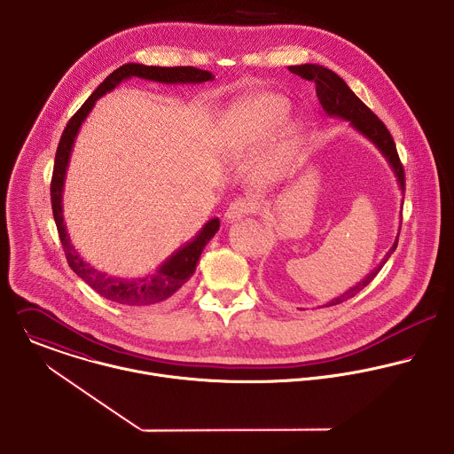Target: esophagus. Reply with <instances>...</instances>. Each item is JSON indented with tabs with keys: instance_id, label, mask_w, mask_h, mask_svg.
<instances>
[{
	"instance_id": "obj_1",
	"label": "esophagus",
	"mask_w": 454,
	"mask_h": 454,
	"mask_svg": "<svg viewBox=\"0 0 454 454\" xmlns=\"http://www.w3.org/2000/svg\"><path fill=\"white\" fill-rule=\"evenodd\" d=\"M256 208H258V207H256V201H254L253 198L240 196V198H237L235 201L230 203V207L226 208L224 219H226L228 223H231V221H237V219H240V217H244V215H247V214H253Z\"/></svg>"
}]
</instances>
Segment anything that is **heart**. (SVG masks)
I'll return each instance as SVG.
<instances>
[{
  "label": "heart",
  "mask_w": 454,
  "mask_h": 454,
  "mask_svg": "<svg viewBox=\"0 0 454 454\" xmlns=\"http://www.w3.org/2000/svg\"><path fill=\"white\" fill-rule=\"evenodd\" d=\"M288 98L263 93L240 98L219 121V145L226 152L249 148L272 136L288 118Z\"/></svg>",
  "instance_id": "1"
}]
</instances>
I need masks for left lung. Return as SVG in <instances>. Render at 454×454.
<instances>
[{
    "label": "left lung",
    "mask_w": 454,
    "mask_h": 454,
    "mask_svg": "<svg viewBox=\"0 0 454 454\" xmlns=\"http://www.w3.org/2000/svg\"><path fill=\"white\" fill-rule=\"evenodd\" d=\"M288 70L292 74L301 75L306 81L315 82L317 97H318L324 111L329 116H338V118L348 120L354 129H357L361 134H364L382 152V155L387 159V162L391 164V168L398 178L402 192H405V171H403V164L396 152V145H395L391 132L387 130L384 121L348 88V84L336 72H333L322 65H313V63L294 65V67H288ZM398 237H400V233H398ZM398 237H396L393 247L384 256L382 263L375 270H372L363 281H359L348 292H345L343 295L333 299L331 302H327L324 306L329 308V306L341 304V302L356 297L364 286H368L373 281V278L380 272L384 263L389 260V256L395 253V249L398 247Z\"/></svg>",
    "instance_id": "1"
}]
</instances>
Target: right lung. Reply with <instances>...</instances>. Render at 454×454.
Instances as JSON below:
<instances>
[{
    "instance_id": "obj_1",
    "label": "right lung",
    "mask_w": 454,
    "mask_h": 454,
    "mask_svg": "<svg viewBox=\"0 0 454 454\" xmlns=\"http://www.w3.org/2000/svg\"><path fill=\"white\" fill-rule=\"evenodd\" d=\"M129 77H141V79L166 82V84L205 82L214 79V75L208 70H201L196 67H148L139 63H127L118 67L114 72H111L97 86V90L88 97V100L77 109V113L68 120L59 137L56 157H54L52 178H51V205H52L54 223L58 228V235H59L68 267L88 286H91L98 295H102L111 302L123 304V306H152L169 299L191 279V276L196 270V263L201 256L203 247L219 230V219L217 217L210 219L201 228V231L191 242H187L184 247L173 253L159 267L155 274H150L146 278H137V279H121V278H113L98 272L77 254V251L74 249L67 235V230L63 224V212H61L63 182H65V173H67V166H68V159H70V152H72L77 130L84 121V118L88 116V113L91 111V107L95 106V100L106 95L107 91H111L113 88H116L121 81Z\"/></svg>"
}]
</instances>
